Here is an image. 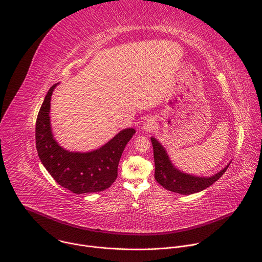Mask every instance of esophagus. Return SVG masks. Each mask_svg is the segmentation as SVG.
<instances>
[{"label":"esophagus","instance_id":"34e87169","mask_svg":"<svg viewBox=\"0 0 262 262\" xmlns=\"http://www.w3.org/2000/svg\"><path fill=\"white\" fill-rule=\"evenodd\" d=\"M143 130L145 133H151L154 130H156L157 128V122H156V119L152 118V117H149L146 119V121L144 122L143 124Z\"/></svg>","mask_w":262,"mask_h":262}]
</instances>
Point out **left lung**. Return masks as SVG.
Returning <instances> with one entry per match:
<instances>
[{
  "label": "left lung",
  "instance_id": "8db88e82",
  "mask_svg": "<svg viewBox=\"0 0 262 262\" xmlns=\"http://www.w3.org/2000/svg\"><path fill=\"white\" fill-rule=\"evenodd\" d=\"M151 143L154 146L156 164L155 177L157 181L168 191L181 195H191L207 189L226 172L230 165L228 164L223 170L210 177L190 175L181 172L172 165L166 149L156 138L151 137Z\"/></svg>",
  "mask_w": 262,
  "mask_h": 262
}]
</instances>
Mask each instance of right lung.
<instances>
[{
    "mask_svg": "<svg viewBox=\"0 0 262 262\" xmlns=\"http://www.w3.org/2000/svg\"><path fill=\"white\" fill-rule=\"evenodd\" d=\"M58 83L50 88L37 116L35 138L38 157L62 188L74 194L104 191L116 180L124 147L136 130L123 129L106 144L90 152L66 150L55 140L50 120L51 97Z\"/></svg>",
    "mask_w": 262,
    "mask_h": 262,
    "instance_id": "1",
    "label": "right lung"
}]
</instances>
